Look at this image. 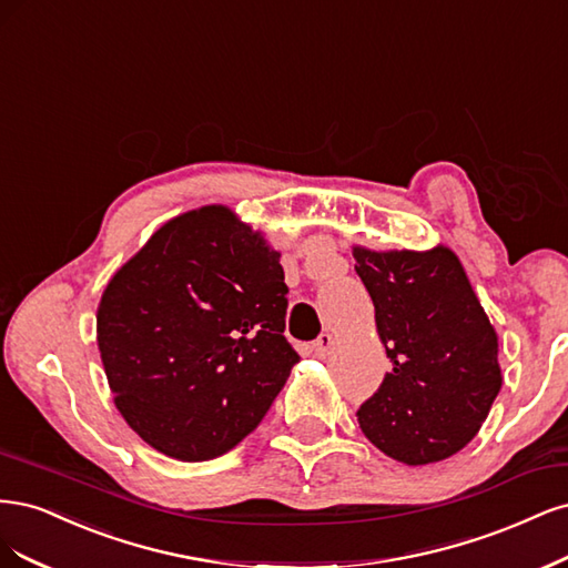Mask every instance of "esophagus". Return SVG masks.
Wrapping results in <instances>:
<instances>
[{"label": "esophagus", "mask_w": 568, "mask_h": 568, "mask_svg": "<svg viewBox=\"0 0 568 568\" xmlns=\"http://www.w3.org/2000/svg\"><path fill=\"white\" fill-rule=\"evenodd\" d=\"M333 344H335L333 335H331V333H323L314 344H311V352H314L318 358H325L327 354H331Z\"/></svg>", "instance_id": "1"}]
</instances>
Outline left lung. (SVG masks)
<instances>
[{"instance_id":"8db88e82","label":"left lung","mask_w":568,"mask_h":568,"mask_svg":"<svg viewBox=\"0 0 568 568\" xmlns=\"http://www.w3.org/2000/svg\"><path fill=\"white\" fill-rule=\"evenodd\" d=\"M394 368L356 417L368 442L417 467L446 460L481 429L503 387L498 333L457 254L354 247Z\"/></svg>"}]
</instances>
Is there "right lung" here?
<instances>
[{"label":"right lung","instance_id":"add662e5","mask_svg":"<svg viewBox=\"0 0 568 568\" xmlns=\"http://www.w3.org/2000/svg\"><path fill=\"white\" fill-rule=\"evenodd\" d=\"M285 311L281 252L233 210L205 205L162 224L108 281L97 311L126 425L181 463L241 444L300 361Z\"/></svg>","mask_w":568,"mask_h":568}]
</instances>
